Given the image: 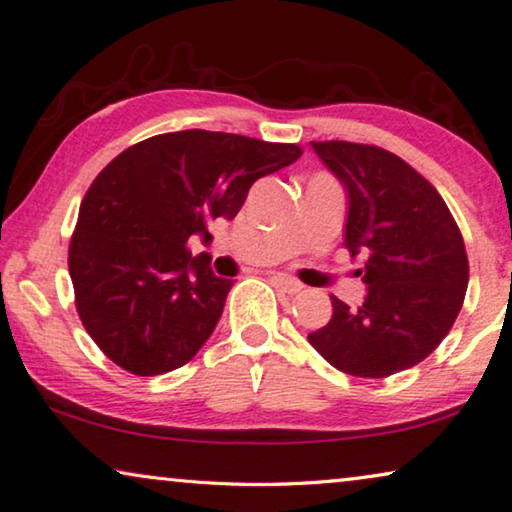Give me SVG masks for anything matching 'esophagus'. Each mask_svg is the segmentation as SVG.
Listing matches in <instances>:
<instances>
[{"instance_id": "1", "label": "esophagus", "mask_w": 512, "mask_h": 512, "mask_svg": "<svg viewBox=\"0 0 512 512\" xmlns=\"http://www.w3.org/2000/svg\"><path fill=\"white\" fill-rule=\"evenodd\" d=\"M272 279H274V283H277V288H281L283 293H288V295H295L302 290V283L295 277H290V274H274Z\"/></svg>"}]
</instances>
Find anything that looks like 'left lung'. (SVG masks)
<instances>
[{"instance_id":"8db88e82","label":"left lung","mask_w":512,"mask_h":512,"mask_svg":"<svg viewBox=\"0 0 512 512\" xmlns=\"http://www.w3.org/2000/svg\"><path fill=\"white\" fill-rule=\"evenodd\" d=\"M350 196L345 249L364 256V304L332 295V320L309 343L338 371L389 377L426 359L465 302L462 233L432 183L373 144L311 141Z\"/></svg>"}]
</instances>
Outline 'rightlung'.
<instances>
[{
    "label": "right lung",
    "mask_w": 512,
    "mask_h": 512,
    "mask_svg": "<svg viewBox=\"0 0 512 512\" xmlns=\"http://www.w3.org/2000/svg\"><path fill=\"white\" fill-rule=\"evenodd\" d=\"M302 155L231 132L180 130L125 148L86 190L68 247L75 309L105 357L153 377L185 366L215 329L233 279L187 240L233 219L258 178Z\"/></svg>",
    "instance_id": "1"
}]
</instances>
